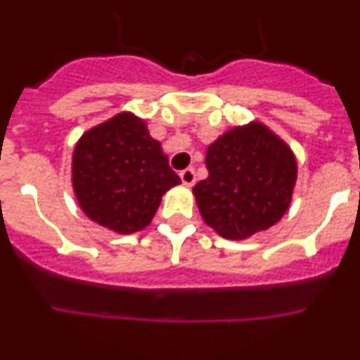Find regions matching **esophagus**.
<instances>
[{"label":"esophagus","mask_w":360,"mask_h":360,"mask_svg":"<svg viewBox=\"0 0 360 360\" xmlns=\"http://www.w3.org/2000/svg\"><path fill=\"white\" fill-rule=\"evenodd\" d=\"M180 178H182V182L186 184V186H193L196 180L195 169H193V167H187V169L180 171Z\"/></svg>","instance_id":"esophagus-1"}]
</instances>
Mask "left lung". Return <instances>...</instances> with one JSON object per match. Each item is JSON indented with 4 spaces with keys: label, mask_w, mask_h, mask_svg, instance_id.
<instances>
[{
    "label": "left lung",
    "mask_w": 360,
    "mask_h": 360,
    "mask_svg": "<svg viewBox=\"0 0 360 360\" xmlns=\"http://www.w3.org/2000/svg\"><path fill=\"white\" fill-rule=\"evenodd\" d=\"M209 176L193 187L203 221L227 240L278 224L292 202L297 162L265 124L229 129L207 148Z\"/></svg>",
    "instance_id": "8db88e82"
}]
</instances>
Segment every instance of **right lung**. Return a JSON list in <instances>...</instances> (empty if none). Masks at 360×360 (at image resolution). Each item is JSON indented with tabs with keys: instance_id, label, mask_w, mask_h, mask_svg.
I'll return each instance as SVG.
<instances>
[{
	"instance_id": "1",
	"label": "right lung",
	"mask_w": 360,
	"mask_h": 360,
	"mask_svg": "<svg viewBox=\"0 0 360 360\" xmlns=\"http://www.w3.org/2000/svg\"><path fill=\"white\" fill-rule=\"evenodd\" d=\"M178 184L160 142L129 111L88 129L73 149L72 186L82 212L119 234L148 227Z\"/></svg>"
}]
</instances>
